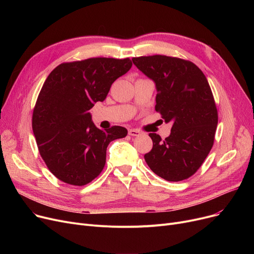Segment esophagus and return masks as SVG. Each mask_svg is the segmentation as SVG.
Wrapping results in <instances>:
<instances>
[{"label": "esophagus", "instance_id": "34e87169", "mask_svg": "<svg viewBox=\"0 0 254 254\" xmlns=\"http://www.w3.org/2000/svg\"><path fill=\"white\" fill-rule=\"evenodd\" d=\"M128 135L131 137H137L141 135V131L139 129H135V128H130L128 129Z\"/></svg>", "mask_w": 254, "mask_h": 254}]
</instances>
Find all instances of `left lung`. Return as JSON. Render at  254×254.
Segmentation results:
<instances>
[{
  "instance_id": "left-lung-1",
  "label": "left lung",
  "mask_w": 254,
  "mask_h": 254,
  "mask_svg": "<svg viewBox=\"0 0 254 254\" xmlns=\"http://www.w3.org/2000/svg\"><path fill=\"white\" fill-rule=\"evenodd\" d=\"M131 61L155 83V111L173 124L165 140L150 132L153 147L144 155L145 162L167 181L188 179L214 143L218 114L208 80L193 63L182 59L150 56Z\"/></svg>"
}]
</instances>
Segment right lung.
Masks as SVG:
<instances>
[{"mask_svg":"<svg viewBox=\"0 0 254 254\" xmlns=\"http://www.w3.org/2000/svg\"><path fill=\"white\" fill-rule=\"evenodd\" d=\"M131 61L92 58L63 63L45 80L33 111L32 127L40 155L61 181L82 186L97 178L111 141L127 129L102 130L89 110L103 102L112 83L131 68Z\"/></svg>","mask_w":254,"mask_h":254,"instance_id":"add662e5","label":"right lung"}]
</instances>
